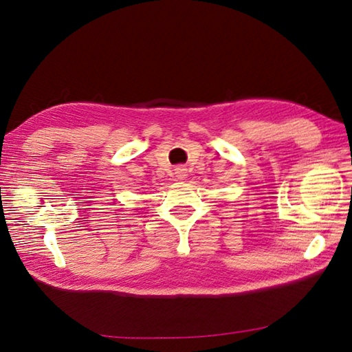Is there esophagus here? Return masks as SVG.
<instances>
[{"instance_id":"obj_1","label":"esophagus","mask_w":352,"mask_h":352,"mask_svg":"<svg viewBox=\"0 0 352 352\" xmlns=\"http://www.w3.org/2000/svg\"><path fill=\"white\" fill-rule=\"evenodd\" d=\"M174 170H175V177L180 178V180H182V178H186V175H188V172H186L188 169L184 168V166H177Z\"/></svg>"}]
</instances>
